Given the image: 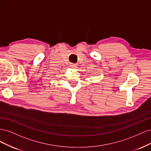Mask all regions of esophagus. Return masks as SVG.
Returning <instances> with one entry per match:
<instances>
[{"instance_id":"obj_1","label":"esophagus","mask_w":151,"mask_h":151,"mask_svg":"<svg viewBox=\"0 0 151 151\" xmlns=\"http://www.w3.org/2000/svg\"><path fill=\"white\" fill-rule=\"evenodd\" d=\"M70 67L72 68H77V65H76V64H75V63H72Z\"/></svg>"}]
</instances>
